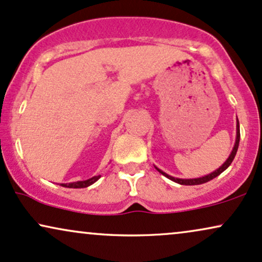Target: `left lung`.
Instances as JSON below:
<instances>
[{
    "label": "left lung",
    "mask_w": 262,
    "mask_h": 262,
    "mask_svg": "<svg viewBox=\"0 0 262 262\" xmlns=\"http://www.w3.org/2000/svg\"><path fill=\"white\" fill-rule=\"evenodd\" d=\"M239 140H241V131H239V121H238L237 119V137H235V143H234V147L233 149H232L230 157H228V159L225 161L222 165L219 167L217 170L212 171L211 173H209V175L206 176H203V177H198V179H176V177H172L170 175H167V173L164 172V171H161L160 169H158L156 166V169L159 171L161 175H164L167 179L173 181V182L176 183H180V185H185V186H194V185H202V183H205V182H209V181H211L212 179H215V177H217L220 173L224 172V171L227 169L228 166L231 165V163L233 161L235 154H237V150H238V146H239Z\"/></svg>",
    "instance_id": "obj_1"
}]
</instances>
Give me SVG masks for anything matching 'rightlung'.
Returning <instances> with one entry per match:
<instances>
[{"label": "right lung", "instance_id": "obj_1", "mask_svg": "<svg viewBox=\"0 0 262 262\" xmlns=\"http://www.w3.org/2000/svg\"><path fill=\"white\" fill-rule=\"evenodd\" d=\"M99 177H101V175L93 176V177H91V179L85 180V181H77V182H70V183H62L60 186L67 187V188H86V187L93 185V183H95L96 181L99 179Z\"/></svg>", "mask_w": 262, "mask_h": 262}]
</instances>
